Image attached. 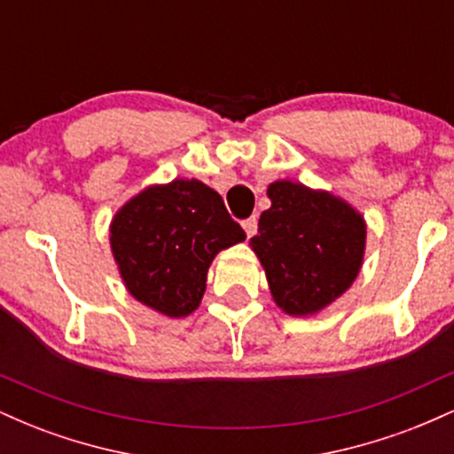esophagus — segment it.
I'll use <instances>...</instances> for the list:
<instances>
[{"instance_id": "obj_1", "label": "esophagus", "mask_w": 454, "mask_h": 454, "mask_svg": "<svg viewBox=\"0 0 454 454\" xmlns=\"http://www.w3.org/2000/svg\"><path fill=\"white\" fill-rule=\"evenodd\" d=\"M243 231L247 237H254L258 231V220L256 217H247V220H243Z\"/></svg>"}]
</instances>
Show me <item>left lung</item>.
<instances>
[{
  "mask_svg": "<svg viewBox=\"0 0 454 454\" xmlns=\"http://www.w3.org/2000/svg\"><path fill=\"white\" fill-rule=\"evenodd\" d=\"M270 209L249 239L270 296L284 314L316 316L335 303L358 278L367 223L341 196L279 179L267 187Z\"/></svg>",
  "mask_w": 454,
  "mask_h": 454,
  "instance_id": "1",
  "label": "left lung"
}]
</instances>
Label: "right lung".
Wrapping results in <instances>:
<instances>
[{
	"instance_id": "add662e5",
	"label": "right lung",
	"mask_w": 454,
	"mask_h": 454,
	"mask_svg": "<svg viewBox=\"0 0 454 454\" xmlns=\"http://www.w3.org/2000/svg\"><path fill=\"white\" fill-rule=\"evenodd\" d=\"M108 241L123 286L138 303L185 317L200 305L213 258L245 241V232L213 187L175 179L147 185L119 207Z\"/></svg>"
}]
</instances>
